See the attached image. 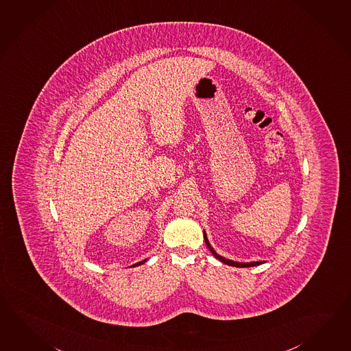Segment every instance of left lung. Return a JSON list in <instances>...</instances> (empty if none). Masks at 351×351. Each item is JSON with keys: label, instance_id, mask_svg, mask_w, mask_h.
<instances>
[{"label": "left lung", "instance_id": "8db88e82", "mask_svg": "<svg viewBox=\"0 0 351 351\" xmlns=\"http://www.w3.org/2000/svg\"><path fill=\"white\" fill-rule=\"evenodd\" d=\"M204 243L207 245V247L210 249V252H211L212 255L216 258V259H219V261H222L223 264H226V265H230V267H237V268H249V267H256V265H261V264H264L265 261H250V263H240V261H230V259H226V258H223V256H221L219 254L215 252V249L212 247L211 244H210V241H208V239H207V235H206V231H204Z\"/></svg>", "mask_w": 351, "mask_h": 351}]
</instances>
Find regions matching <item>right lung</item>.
I'll return each instance as SVG.
<instances>
[{
	"mask_svg": "<svg viewBox=\"0 0 351 351\" xmlns=\"http://www.w3.org/2000/svg\"><path fill=\"white\" fill-rule=\"evenodd\" d=\"M147 259H144V261H139V263H136V264H134V265H131V267H139L141 264H144Z\"/></svg>",
	"mask_w": 351,
	"mask_h": 351,
	"instance_id": "add662e5",
	"label": "right lung"
}]
</instances>
